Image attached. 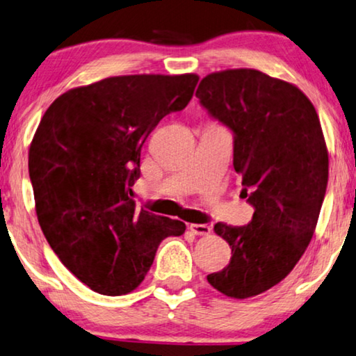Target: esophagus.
<instances>
[{"instance_id":"1","label":"esophagus","mask_w":356,"mask_h":356,"mask_svg":"<svg viewBox=\"0 0 356 356\" xmlns=\"http://www.w3.org/2000/svg\"><path fill=\"white\" fill-rule=\"evenodd\" d=\"M188 229H191L192 233L197 234V236H208V234H210L211 227L208 225H191V226H188Z\"/></svg>"}]
</instances>
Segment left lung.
Instances as JSON below:
<instances>
[{
    "label": "left lung",
    "mask_w": 356,
    "mask_h": 356,
    "mask_svg": "<svg viewBox=\"0 0 356 356\" xmlns=\"http://www.w3.org/2000/svg\"><path fill=\"white\" fill-rule=\"evenodd\" d=\"M195 96L233 131L241 197L254 207L245 226L215 225L233 257L207 280L244 300L280 283L305 254L325 197L329 154L314 106L290 83L257 70H226L205 76Z\"/></svg>",
    "instance_id": "obj_1"
}]
</instances>
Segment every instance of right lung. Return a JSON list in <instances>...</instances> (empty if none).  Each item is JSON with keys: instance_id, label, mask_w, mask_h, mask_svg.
<instances>
[{"instance_id": "obj_1", "label": "right lung", "mask_w": 356, "mask_h": 356, "mask_svg": "<svg viewBox=\"0 0 356 356\" xmlns=\"http://www.w3.org/2000/svg\"><path fill=\"white\" fill-rule=\"evenodd\" d=\"M197 83V74L113 76L61 94L42 117L29 149L37 218L61 264L92 291H134L161 241L186 231L130 195L146 138L186 108Z\"/></svg>"}]
</instances>
